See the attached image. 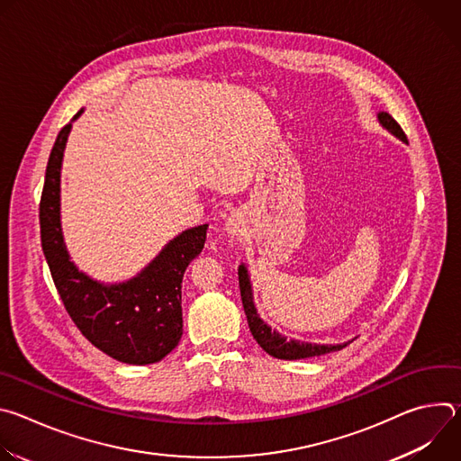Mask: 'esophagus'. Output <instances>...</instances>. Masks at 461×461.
Listing matches in <instances>:
<instances>
[{"instance_id": "obj_1", "label": "esophagus", "mask_w": 461, "mask_h": 461, "mask_svg": "<svg viewBox=\"0 0 461 461\" xmlns=\"http://www.w3.org/2000/svg\"><path fill=\"white\" fill-rule=\"evenodd\" d=\"M240 228H242V219L239 213H233L228 221H226V231L230 235H239L240 233Z\"/></svg>"}]
</instances>
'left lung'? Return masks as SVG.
Wrapping results in <instances>:
<instances>
[{"label":"left lung","instance_id":"1","mask_svg":"<svg viewBox=\"0 0 461 461\" xmlns=\"http://www.w3.org/2000/svg\"><path fill=\"white\" fill-rule=\"evenodd\" d=\"M377 118H379V123L384 129H388L392 135H396L398 139L407 142L405 131L388 113H377ZM239 286H240L242 306H244V312H246V317H248L251 336L260 345V348L268 352L270 356H274L277 359H304V357L322 356V354H328V352H336V350H341V348L347 347V343H343V345H315V343L286 339L279 332L272 330V328L258 317V313L255 310V304H253L248 270H246L244 265L239 267Z\"/></svg>","mask_w":461,"mask_h":461}]
</instances>
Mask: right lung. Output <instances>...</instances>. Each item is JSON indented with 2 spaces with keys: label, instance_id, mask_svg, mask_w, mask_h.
<instances>
[{
  "label": "right lung",
  "instance_id": "right-lung-1",
  "mask_svg": "<svg viewBox=\"0 0 461 461\" xmlns=\"http://www.w3.org/2000/svg\"><path fill=\"white\" fill-rule=\"evenodd\" d=\"M71 127L69 122L56 137L40 201L41 248L54 286L78 330L98 350L127 365L157 363L182 338V277L204 248L208 224L182 231L125 283L105 286L78 272L59 224V169Z\"/></svg>",
  "mask_w": 461,
  "mask_h": 461
}]
</instances>
